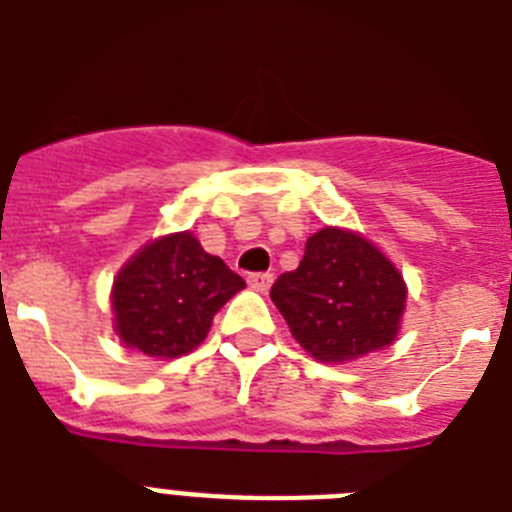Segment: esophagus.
I'll use <instances>...</instances> for the list:
<instances>
[{"label":"esophagus","mask_w":512,"mask_h":512,"mask_svg":"<svg viewBox=\"0 0 512 512\" xmlns=\"http://www.w3.org/2000/svg\"><path fill=\"white\" fill-rule=\"evenodd\" d=\"M248 285H251L253 290H259V293H266V290H269V285H272V274L269 272L251 274V277H248Z\"/></svg>","instance_id":"obj_1"}]
</instances>
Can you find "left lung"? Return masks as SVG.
Listing matches in <instances>:
<instances>
[{
    "label": "left lung",
    "mask_w": 512,
    "mask_h": 512,
    "mask_svg": "<svg viewBox=\"0 0 512 512\" xmlns=\"http://www.w3.org/2000/svg\"><path fill=\"white\" fill-rule=\"evenodd\" d=\"M269 295L301 348L324 363L387 348L405 308V282L392 261L337 227L311 235L298 269L280 274Z\"/></svg>",
    "instance_id": "obj_1"
}]
</instances>
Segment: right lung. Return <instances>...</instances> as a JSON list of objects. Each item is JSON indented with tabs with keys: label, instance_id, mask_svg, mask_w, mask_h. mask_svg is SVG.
<instances>
[{
	"label": "right lung",
	"instance_id": "right-lung-1",
	"mask_svg": "<svg viewBox=\"0 0 512 512\" xmlns=\"http://www.w3.org/2000/svg\"><path fill=\"white\" fill-rule=\"evenodd\" d=\"M246 282L190 232L167 235L138 251L117 274L114 327L128 348L177 358L204 342L211 319Z\"/></svg>",
	"mask_w": 512,
	"mask_h": 512
}]
</instances>
